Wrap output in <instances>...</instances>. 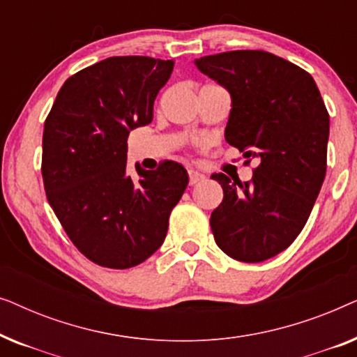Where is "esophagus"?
Here are the masks:
<instances>
[{
  "label": "esophagus",
  "instance_id": "esophagus-1",
  "mask_svg": "<svg viewBox=\"0 0 357 357\" xmlns=\"http://www.w3.org/2000/svg\"><path fill=\"white\" fill-rule=\"evenodd\" d=\"M188 177H190V185L198 183L199 180H203V178H204L202 174L197 172V170H190V172H188Z\"/></svg>",
  "mask_w": 357,
  "mask_h": 357
}]
</instances>
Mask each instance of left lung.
Masks as SVG:
<instances>
[{"instance_id":"1","label":"left lung","mask_w":357,"mask_h":357,"mask_svg":"<svg viewBox=\"0 0 357 357\" xmlns=\"http://www.w3.org/2000/svg\"><path fill=\"white\" fill-rule=\"evenodd\" d=\"M195 65L226 87V141L258 160L250 182L213 174L222 203L211 213L218 247L234 260L265 261L304 229L326 174L330 116L314 77L263 50L224 52Z\"/></svg>"}]
</instances>
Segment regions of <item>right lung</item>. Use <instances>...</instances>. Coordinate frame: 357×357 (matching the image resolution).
Instances as JSON below:
<instances>
[{"label":"right lung","mask_w":357,"mask_h":357,"mask_svg":"<svg viewBox=\"0 0 357 357\" xmlns=\"http://www.w3.org/2000/svg\"><path fill=\"white\" fill-rule=\"evenodd\" d=\"M172 60L110 56L68 77L43 126L47 199L86 258L114 270L136 266L162 245L169 216L188 185L183 165L126 174L131 130L153 121Z\"/></svg>","instance_id":"obj_1"}]
</instances>
